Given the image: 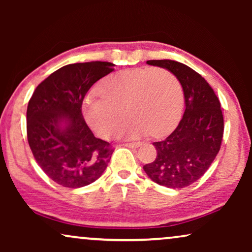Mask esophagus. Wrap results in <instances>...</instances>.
I'll list each match as a JSON object with an SVG mask.
<instances>
[{"label": "esophagus", "instance_id": "esophagus-1", "mask_svg": "<svg viewBox=\"0 0 252 252\" xmlns=\"http://www.w3.org/2000/svg\"><path fill=\"white\" fill-rule=\"evenodd\" d=\"M140 144H141L140 142H127V143H124L123 146L127 147V148H137Z\"/></svg>", "mask_w": 252, "mask_h": 252}]
</instances>
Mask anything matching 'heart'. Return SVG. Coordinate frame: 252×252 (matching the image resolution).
I'll return each instance as SVG.
<instances>
[{
    "label": "heart",
    "mask_w": 252,
    "mask_h": 252,
    "mask_svg": "<svg viewBox=\"0 0 252 252\" xmlns=\"http://www.w3.org/2000/svg\"><path fill=\"white\" fill-rule=\"evenodd\" d=\"M101 95L86 96L82 112L99 136L112 137L132 117L130 135L160 136L178 123L184 94L178 78L165 68L140 67L117 72L103 80Z\"/></svg>",
    "instance_id": "obj_1"
}]
</instances>
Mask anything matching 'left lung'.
Listing matches in <instances>:
<instances>
[{"mask_svg":"<svg viewBox=\"0 0 252 252\" xmlns=\"http://www.w3.org/2000/svg\"><path fill=\"white\" fill-rule=\"evenodd\" d=\"M164 67L180 81L185 113L177 128L159 142H154L157 156L143 170L164 187L181 189L197 181L219 153L223 135L220 102L208 81L187 65L171 60L147 61Z\"/></svg>","mask_w":252,"mask_h":252,"instance_id":"left-lung-1","label":"left lung"}]
</instances>
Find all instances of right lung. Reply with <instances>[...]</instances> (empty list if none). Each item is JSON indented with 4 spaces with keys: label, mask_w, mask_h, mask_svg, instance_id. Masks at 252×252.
<instances>
[{
    "label": "right lung",
    "mask_w": 252,
    "mask_h": 252,
    "mask_svg": "<svg viewBox=\"0 0 252 252\" xmlns=\"http://www.w3.org/2000/svg\"><path fill=\"white\" fill-rule=\"evenodd\" d=\"M109 62L68 64L41 82L27 105V140L42 171L56 184L80 188L108 166L113 149L94 136L81 112L89 88L115 68Z\"/></svg>",
    "instance_id": "1"
}]
</instances>
